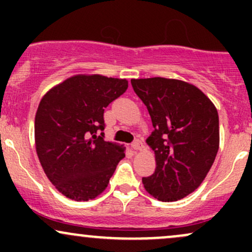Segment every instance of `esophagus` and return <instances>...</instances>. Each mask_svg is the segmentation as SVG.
Segmentation results:
<instances>
[{
	"label": "esophagus",
	"mask_w": 252,
	"mask_h": 252,
	"mask_svg": "<svg viewBox=\"0 0 252 252\" xmlns=\"http://www.w3.org/2000/svg\"><path fill=\"white\" fill-rule=\"evenodd\" d=\"M131 148L134 150H142L143 142L141 140H136V141H134V142H132Z\"/></svg>",
	"instance_id": "34e87169"
}]
</instances>
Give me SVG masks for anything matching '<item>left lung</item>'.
<instances>
[{
  "label": "left lung",
  "mask_w": 252,
  "mask_h": 252,
  "mask_svg": "<svg viewBox=\"0 0 252 252\" xmlns=\"http://www.w3.org/2000/svg\"><path fill=\"white\" fill-rule=\"evenodd\" d=\"M152 118L147 144L154 150V174L142 178L150 195L176 201L200 186L219 149V118L215 104L192 84L168 78L131 79Z\"/></svg>",
  "instance_id": "obj_1"
}]
</instances>
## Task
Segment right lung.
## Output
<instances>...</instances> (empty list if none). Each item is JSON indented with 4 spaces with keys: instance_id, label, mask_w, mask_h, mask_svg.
Segmentation results:
<instances>
[{
    "instance_id": "right-lung-1",
    "label": "right lung",
    "mask_w": 252,
    "mask_h": 252,
    "mask_svg": "<svg viewBox=\"0 0 252 252\" xmlns=\"http://www.w3.org/2000/svg\"><path fill=\"white\" fill-rule=\"evenodd\" d=\"M128 89V80L77 74L40 100L34 123L36 154L48 180L62 194L88 201L102 194L122 146L104 141V109Z\"/></svg>"
}]
</instances>
